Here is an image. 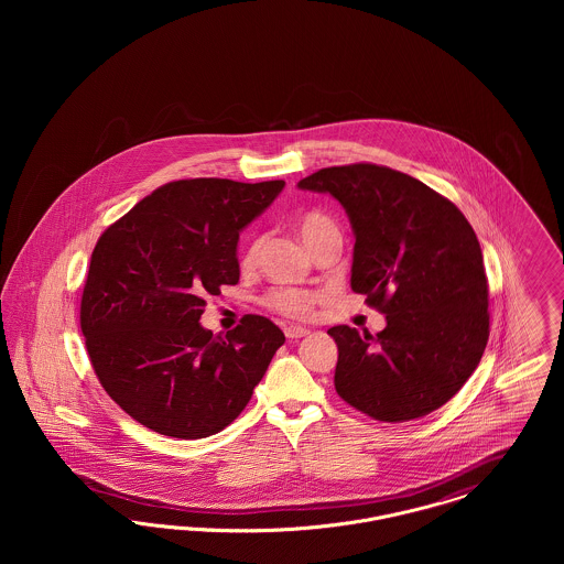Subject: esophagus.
Returning a JSON list of instances; mask_svg holds the SVG:
<instances>
[{
	"label": "esophagus",
	"mask_w": 564,
	"mask_h": 564,
	"mask_svg": "<svg viewBox=\"0 0 564 564\" xmlns=\"http://www.w3.org/2000/svg\"><path fill=\"white\" fill-rule=\"evenodd\" d=\"M306 334H311V329H306V327H300V325L285 327V336H288L290 340H297V338H302V336H306Z\"/></svg>",
	"instance_id": "1"
}]
</instances>
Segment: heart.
I'll list each match as a JSON object with an SVG mask.
<instances>
[{
  "label": "heart",
  "instance_id": "heart-1",
  "mask_svg": "<svg viewBox=\"0 0 564 564\" xmlns=\"http://www.w3.org/2000/svg\"><path fill=\"white\" fill-rule=\"evenodd\" d=\"M297 232H300L302 241L306 242V247L313 251L325 237L338 235V228L327 215L311 212V214H304L297 219ZM262 247H264L262 237L249 242V247L242 256V267L249 269V267L258 264ZM315 302H317V294H313L308 290H297V288H274V290H270L269 294L264 295V304L269 308H272L274 313H281L283 317H290V319L308 317Z\"/></svg>",
  "mask_w": 564,
  "mask_h": 564
}]
</instances>
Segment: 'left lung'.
Returning <instances> with one entry per match:
<instances>
[{
  "label": "left lung",
  "mask_w": 564,
  "mask_h": 564,
  "mask_svg": "<svg viewBox=\"0 0 564 564\" xmlns=\"http://www.w3.org/2000/svg\"><path fill=\"white\" fill-rule=\"evenodd\" d=\"M297 188L332 194L349 215L350 288L387 315L372 336L349 325L338 345V395L382 423L425 416L474 375L488 343L482 249L465 215L423 182L370 162L327 166Z\"/></svg>",
  "instance_id": "obj_1"
}]
</instances>
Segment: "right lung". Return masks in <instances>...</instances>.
<instances>
[{
	"label": "right lung",
	"instance_id": "1",
	"mask_svg": "<svg viewBox=\"0 0 564 564\" xmlns=\"http://www.w3.org/2000/svg\"><path fill=\"white\" fill-rule=\"evenodd\" d=\"M283 186L171 182L95 245L80 304L86 350L109 398L148 430L198 440L228 427L285 343L260 315L226 336L198 323L207 295L239 283V232Z\"/></svg>",
	"mask_w": 564,
	"mask_h": 564
}]
</instances>
